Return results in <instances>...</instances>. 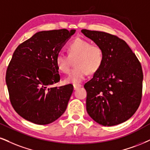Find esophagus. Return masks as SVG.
Here are the masks:
<instances>
[{"instance_id": "34e87169", "label": "esophagus", "mask_w": 150, "mask_h": 150, "mask_svg": "<svg viewBox=\"0 0 150 150\" xmlns=\"http://www.w3.org/2000/svg\"><path fill=\"white\" fill-rule=\"evenodd\" d=\"M82 86L81 84H74V90H76V89H78L79 88H81Z\"/></svg>"}]
</instances>
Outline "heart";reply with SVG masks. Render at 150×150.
<instances>
[{"mask_svg": "<svg viewBox=\"0 0 150 150\" xmlns=\"http://www.w3.org/2000/svg\"><path fill=\"white\" fill-rule=\"evenodd\" d=\"M68 55L62 53L57 55L55 64L58 70L67 73L74 60L75 68L70 71L65 79L67 83L76 84L83 81L88 74H95L102 66L104 55L100 46L91 44L88 40L77 38L67 47Z\"/></svg>", "mask_w": 150, "mask_h": 150, "instance_id": "b5f03b06", "label": "heart"}]
</instances>
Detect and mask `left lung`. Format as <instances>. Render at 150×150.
<instances>
[{"mask_svg": "<svg viewBox=\"0 0 150 150\" xmlns=\"http://www.w3.org/2000/svg\"><path fill=\"white\" fill-rule=\"evenodd\" d=\"M83 34L103 49L102 66L85 84L86 110L96 122L114 126L127 121L140 106L143 74L138 59L118 37L83 29Z\"/></svg>", "mask_w": 150, "mask_h": 150, "instance_id": "obj_1", "label": "left lung"}]
</instances>
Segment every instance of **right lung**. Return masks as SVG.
<instances>
[{"instance_id": "1", "label": "right lung", "mask_w": 150, "mask_h": 150, "mask_svg": "<svg viewBox=\"0 0 150 150\" xmlns=\"http://www.w3.org/2000/svg\"><path fill=\"white\" fill-rule=\"evenodd\" d=\"M75 31L38 32L19 44L13 53L5 81L11 104L28 121L48 125L65 111L73 86L49 87L60 81L55 58Z\"/></svg>"}]
</instances>
